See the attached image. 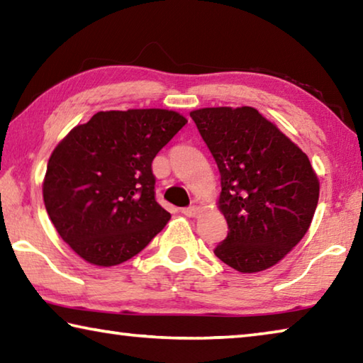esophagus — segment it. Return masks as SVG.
<instances>
[{
    "label": "esophagus",
    "instance_id": "obj_1",
    "mask_svg": "<svg viewBox=\"0 0 363 363\" xmlns=\"http://www.w3.org/2000/svg\"><path fill=\"white\" fill-rule=\"evenodd\" d=\"M200 213L199 206H189V208H182V214L187 218H196Z\"/></svg>",
    "mask_w": 363,
    "mask_h": 363
}]
</instances>
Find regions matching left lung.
Returning a JSON list of instances; mask_svg holds the SVG:
<instances>
[{"mask_svg": "<svg viewBox=\"0 0 363 363\" xmlns=\"http://www.w3.org/2000/svg\"><path fill=\"white\" fill-rule=\"evenodd\" d=\"M220 174L219 211L229 225L214 248L242 274L272 267L309 230L320 182L306 153L253 107L190 112Z\"/></svg>", "mask_w": 363, "mask_h": 363, "instance_id": "8db88e82", "label": "left lung"}]
</instances>
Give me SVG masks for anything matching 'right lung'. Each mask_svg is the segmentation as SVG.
Segmentation results:
<instances>
[{"label": "right lung", "mask_w": 363, "mask_h": 363, "mask_svg": "<svg viewBox=\"0 0 363 363\" xmlns=\"http://www.w3.org/2000/svg\"><path fill=\"white\" fill-rule=\"evenodd\" d=\"M186 123L167 108L108 110L56 145L43 200L59 235L86 262L131 259L167 225L171 214L155 200L152 162Z\"/></svg>", "instance_id": "right-lung-1"}]
</instances>
